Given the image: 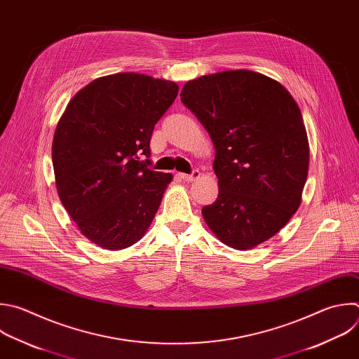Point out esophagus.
I'll use <instances>...</instances> for the list:
<instances>
[{"label":"esophagus","instance_id":"1","mask_svg":"<svg viewBox=\"0 0 359 359\" xmlns=\"http://www.w3.org/2000/svg\"><path fill=\"white\" fill-rule=\"evenodd\" d=\"M200 176V172L197 170V169H194L191 173H180V177L184 180V182H193V180H196L197 177Z\"/></svg>","mask_w":359,"mask_h":359}]
</instances>
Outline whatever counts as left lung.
<instances>
[{"label": "left lung", "mask_w": 359, "mask_h": 359, "mask_svg": "<svg viewBox=\"0 0 359 359\" xmlns=\"http://www.w3.org/2000/svg\"><path fill=\"white\" fill-rule=\"evenodd\" d=\"M182 102L215 148L218 198L203 207L208 228L235 250L269 240L297 211L309 172L299 105L276 80L226 70L184 84Z\"/></svg>", "instance_id": "8db88e82"}]
</instances>
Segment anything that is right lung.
I'll use <instances>...</instances> for the list:
<instances>
[{
  "label": "right lung",
  "mask_w": 359,
  "mask_h": 359,
  "mask_svg": "<svg viewBox=\"0 0 359 359\" xmlns=\"http://www.w3.org/2000/svg\"><path fill=\"white\" fill-rule=\"evenodd\" d=\"M177 91L176 83L147 74H109L81 88L59 119L52 144L59 198L104 250L138 243L172 182L149 169L148 158L154 128Z\"/></svg>",
  "instance_id": "1"
}]
</instances>
